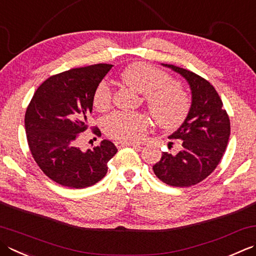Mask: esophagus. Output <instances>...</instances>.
I'll use <instances>...</instances> for the list:
<instances>
[{
    "label": "esophagus",
    "mask_w": 256,
    "mask_h": 256,
    "mask_svg": "<svg viewBox=\"0 0 256 256\" xmlns=\"http://www.w3.org/2000/svg\"><path fill=\"white\" fill-rule=\"evenodd\" d=\"M115 146L116 148H124V146H133L135 148H141V145L136 144V143H132V142H124V141H115L114 142Z\"/></svg>",
    "instance_id": "34e87169"
}]
</instances>
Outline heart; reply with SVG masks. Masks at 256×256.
Listing matches in <instances>:
<instances>
[{
	"label": "heart",
	"mask_w": 256,
	"mask_h": 256,
	"mask_svg": "<svg viewBox=\"0 0 256 256\" xmlns=\"http://www.w3.org/2000/svg\"><path fill=\"white\" fill-rule=\"evenodd\" d=\"M121 80L126 86L143 95L145 105L160 128L172 130L183 123L190 110V100L168 74L148 63L138 62L124 70ZM93 102L98 111L111 108L112 90L106 82L98 85ZM150 126L146 115L136 112H114L104 121L108 136L124 142L141 140Z\"/></svg>",
	"instance_id": "obj_1"
}]
</instances>
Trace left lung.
Segmentation results:
<instances>
[{"label": "left lung", "instance_id": "obj_1", "mask_svg": "<svg viewBox=\"0 0 256 256\" xmlns=\"http://www.w3.org/2000/svg\"><path fill=\"white\" fill-rule=\"evenodd\" d=\"M163 65L186 80L192 104L181 126L168 136L178 142V151L163 152L161 160L153 165V171L165 184L188 188L202 182L216 168L228 146L231 124L211 83L185 68ZM173 144L171 142V146Z\"/></svg>", "mask_w": 256, "mask_h": 256}]
</instances>
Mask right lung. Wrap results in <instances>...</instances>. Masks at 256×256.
Here are the masks:
<instances>
[{"instance_id":"1","label":"right lung","mask_w":256,"mask_h":256,"mask_svg":"<svg viewBox=\"0 0 256 256\" xmlns=\"http://www.w3.org/2000/svg\"><path fill=\"white\" fill-rule=\"evenodd\" d=\"M113 65L95 64L55 74L40 85L25 112L30 151L38 168L62 186L84 188L105 176L108 162L118 152L103 140L93 150L78 148L88 128L94 92ZM93 133L100 135L98 128Z\"/></svg>"}]
</instances>
